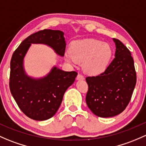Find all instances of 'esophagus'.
<instances>
[{
	"instance_id": "esophagus-1",
	"label": "esophagus",
	"mask_w": 146,
	"mask_h": 146,
	"mask_svg": "<svg viewBox=\"0 0 146 146\" xmlns=\"http://www.w3.org/2000/svg\"><path fill=\"white\" fill-rule=\"evenodd\" d=\"M77 80H83L84 79H85V78H84L83 76H82L81 74H78L77 76Z\"/></svg>"
}]
</instances>
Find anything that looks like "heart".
<instances>
[{
    "label": "heart",
    "instance_id": "obj_1",
    "mask_svg": "<svg viewBox=\"0 0 146 146\" xmlns=\"http://www.w3.org/2000/svg\"><path fill=\"white\" fill-rule=\"evenodd\" d=\"M112 56L113 50L108 43L96 39H84L72 42L70 52L64 54V59L69 64L82 63L85 73L95 76L106 70Z\"/></svg>",
    "mask_w": 146,
    "mask_h": 146
}]
</instances>
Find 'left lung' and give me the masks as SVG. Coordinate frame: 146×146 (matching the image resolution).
Masks as SVG:
<instances>
[{
  "instance_id": "left-lung-1",
  "label": "left lung",
  "mask_w": 146,
  "mask_h": 146,
  "mask_svg": "<svg viewBox=\"0 0 146 146\" xmlns=\"http://www.w3.org/2000/svg\"><path fill=\"white\" fill-rule=\"evenodd\" d=\"M115 58L104 73L86 78L89 90L86 96L88 108L101 117L119 115L131 100L136 82L134 62L129 50L119 40Z\"/></svg>"
}]
</instances>
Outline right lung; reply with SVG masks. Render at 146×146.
Masks as SVG:
<instances>
[{
  "label": "right lung",
  "instance_id": "add662e5",
  "mask_svg": "<svg viewBox=\"0 0 146 146\" xmlns=\"http://www.w3.org/2000/svg\"><path fill=\"white\" fill-rule=\"evenodd\" d=\"M64 33L45 29L29 36L13 53L10 61V90L21 111L38 121L53 117L60 106L67 89L74 82L78 73L67 72L54 66L40 78L29 76L24 68V58L32 44L45 45L60 56H64Z\"/></svg>",
  "mask_w": 146,
  "mask_h": 146
}]
</instances>
